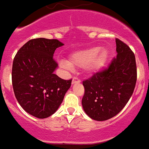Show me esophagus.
Wrapping results in <instances>:
<instances>
[{"label": "esophagus", "mask_w": 149, "mask_h": 149, "mask_svg": "<svg viewBox=\"0 0 149 149\" xmlns=\"http://www.w3.org/2000/svg\"><path fill=\"white\" fill-rule=\"evenodd\" d=\"M81 81H80V79H79L78 78H73L72 79V82H71V84L74 85V84H76V83H80Z\"/></svg>", "instance_id": "34e87169"}]
</instances>
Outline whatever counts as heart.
Returning <instances> with one entry per match:
<instances>
[{
  "label": "heart",
  "mask_w": 149,
  "mask_h": 149,
  "mask_svg": "<svg viewBox=\"0 0 149 149\" xmlns=\"http://www.w3.org/2000/svg\"><path fill=\"white\" fill-rule=\"evenodd\" d=\"M109 57V52L106 48L94 47L73 52L68 60H62L61 66L65 69L70 70L73 67L82 68L87 74H95L105 67Z\"/></svg>",
  "instance_id": "b5f03b06"
}]
</instances>
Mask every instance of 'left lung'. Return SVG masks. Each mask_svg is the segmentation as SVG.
Returning <instances> with one entry per match:
<instances>
[{
    "instance_id": "8db88e82",
    "label": "left lung",
    "mask_w": 149,
    "mask_h": 149,
    "mask_svg": "<svg viewBox=\"0 0 149 149\" xmlns=\"http://www.w3.org/2000/svg\"><path fill=\"white\" fill-rule=\"evenodd\" d=\"M116 46L118 55L109 68L83 82L82 108L93 120H106L119 113L135 88V55L130 47L118 39H116Z\"/></svg>"
}]
</instances>
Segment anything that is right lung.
Listing matches in <instances>:
<instances>
[{"mask_svg":"<svg viewBox=\"0 0 149 149\" xmlns=\"http://www.w3.org/2000/svg\"><path fill=\"white\" fill-rule=\"evenodd\" d=\"M63 43L58 40L38 38L29 40L18 51L13 63L12 81L16 98L28 113L48 118L57 111L71 80L54 74L58 64L54 52Z\"/></svg>","mask_w":149,"mask_h":149,"instance_id":"add662e5","label":"right lung"}]
</instances>
